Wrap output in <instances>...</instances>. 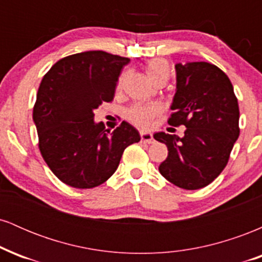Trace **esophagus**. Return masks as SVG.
Returning <instances> with one entry per match:
<instances>
[{"label": "esophagus", "mask_w": 262, "mask_h": 262, "mask_svg": "<svg viewBox=\"0 0 262 262\" xmlns=\"http://www.w3.org/2000/svg\"><path fill=\"white\" fill-rule=\"evenodd\" d=\"M140 137H141V140L144 141V143H148V144H152L154 143V138H152V134L150 133V132H141L140 133Z\"/></svg>", "instance_id": "34e87169"}]
</instances>
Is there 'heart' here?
<instances>
[{"label": "heart", "instance_id": "heart-1", "mask_svg": "<svg viewBox=\"0 0 262 262\" xmlns=\"http://www.w3.org/2000/svg\"><path fill=\"white\" fill-rule=\"evenodd\" d=\"M146 75L149 79L155 82L156 80L169 79L170 68L166 60L164 59H151L145 65ZM160 112V108L156 104H135L128 111V119L139 127H148L151 119Z\"/></svg>", "mask_w": 262, "mask_h": 262}]
</instances>
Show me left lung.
I'll return each instance as SVG.
<instances>
[{
  "label": "left lung",
  "mask_w": 262,
  "mask_h": 262,
  "mask_svg": "<svg viewBox=\"0 0 262 262\" xmlns=\"http://www.w3.org/2000/svg\"><path fill=\"white\" fill-rule=\"evenodd\" d=\"M176 92L169 124L185 125L182 138L159 132L169 155L159 171L185 189L206 187L227 166L239 137V104L229 77L204 61L175 65Z\"/></svg>",
  "instance_id": "8db88e82"
}]
</instances>
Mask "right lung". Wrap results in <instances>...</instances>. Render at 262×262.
Wrapping results in <instances>:
<instances>
[{"label":"right lung","mask_w":262,"mask_h":262,"mask_svg":"<svg viewBox=\"0 0 262 262\" xmlns=\"http://www.w3.org/2000/svg\"><path fill=\"white\" fill-rule=\"evenodd\" d=\"M129 58L102 52L77 53L60 59L44 75L33 110L39 150L60 181L75 188L106 182L123 151L140 140L127 122L111 132L95 122V110L114 97Z\"/></svg>","instance_id":"add662e5"}]
</instances>
